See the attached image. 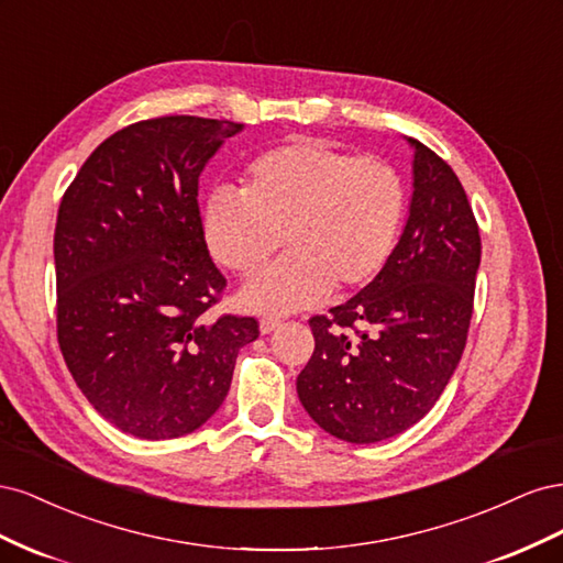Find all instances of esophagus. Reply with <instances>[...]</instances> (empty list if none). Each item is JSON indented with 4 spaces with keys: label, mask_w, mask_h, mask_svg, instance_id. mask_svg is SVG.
<instances>
[{
    "label": "esophagus",
    "mask_w": 563,
    "mask_h": 563,
    "mask_svg": "<svg viewBox=\"0 0 563 563\" xmlns=\"http://www.w3.org/2000/svg\"><path fill=\"white\" fill-rule=\"evenodd\" d=\"M279 327H282V321H279L277 317H263V319H261V333H263V335L272 333V331L279 329Z\"/></svg>",
    "instance_id": "obj_1"
}]
</instances>
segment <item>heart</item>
I'll return each instance as SVG.
<instances>
[{"label":"heart","mask_w":563,"mask_h":563,"mask_svg":"<svg viewBox=\"0 0 563 563\" xmlns=\"http://www.w3.org/2000/svg\"><path fill=\"white\" fill-rule=\"evenodd\" d=\"M406 211L399 174L302 139L255 157L242 192L220 187L203 203L201 230L213 258L246 279L286 246L291 253L240 294L244 310L288 314L333 291L376 279L395 253Z\"/></svg>","instance_id":"1"}]
</instances>
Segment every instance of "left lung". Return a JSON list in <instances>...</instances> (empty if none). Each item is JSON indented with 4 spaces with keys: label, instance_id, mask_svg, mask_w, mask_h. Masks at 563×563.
I'll list each match as a JSON object with an SVG mask.
<instances>
[{
    "label": "left lung",
    "instance_id": "left-lung-1",
    "mask_svg": "<svg viewBox=\"0 0 563 563\" xmlns=\"http://www.w3.org/2000/svg\"><path fill=\"white\" fill-rule=\"evenodd\" d=\"M404 139L413 195L395 253L354 298L310 319L314 352L296 383L310 418L350 444L397 437L434 406L465 350L482 263L479 228L453 168Z\"/></svg>",
    "mask_w": 563,
    "mask_h": 563
}]
</instances>
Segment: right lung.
Listing matches in <instances>:
<instances>
[{
	"label": "right lung",
	"instance_id": "1",
	"mask_svg": "<svg viewBox=\"0 0 563 563\" xmlns=\"http://www.w3.org/2000/svg\"><path fill=\"white\" fill-rule=\"evenodd\" d=\"M244 124L159 117L112 133L63 195L58 343L81 395L114 428L176 439L225 401L253 317L209 319L225 288L203 242V166Z\"/></svg>",
	"mask_w": 563,
	"mask_h": 563
}]
</instances>
